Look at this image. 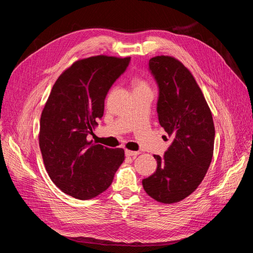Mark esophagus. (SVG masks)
Returning <instances> with one entry per match:
<instances>
[{
	"instance_id": "esophagus-1",
	"label": "esophagus",
	"mask_w": 253,
	"mask_h": 253,
	"mask_svg": "<svg viewBox=\"0 0 253 253\" xmlns=\"http://www.w3.org/2000/svg\"><path fill=\"white\" fill-rule=\"evenodd\" d=\"M139 154V152H134V151H129V150H126V155L129 156V157H136L137 155Z\"/></svg>"
}]
</instances>
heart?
Returning a JSON list of instances; mask_svg holds the SVG:
<instances>
[{"instance_id":"b5f03b06","label":"heart","mask_w":253,"mask_h":253,"mask_svg":"<svg viewBox=\"0 0 253 253\" xmlns=\"http://www.w3.org/2000/svg\"><path fill=\"white\" fill-rule=\"evenodd\" d=\"M134 85H135V88H137V87H148L147 84H145V82L140 81V80H135Z\"/></svg>"}]
</instances>
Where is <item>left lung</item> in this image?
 <instances>
[{
	"instance_id": "left-lung-1",
	"label": "left lung",
	"mask_w": 253,
	"mask_h": 253,
	"mask_svg": "<svg viewBox=\"0 0 253 253\" xmlns=\"http://www.w3.org/2000/svg\"><path fill=\"white\" fill-rule=\"evenodd\" d=\"M149 72L158 86L159 124L171 144L163 157L154 155L157 169L142 179V186L155 201L173 204L194 192L204 179L213 156L215 128L200 86L178 60L154 57Z\"/></svg>"
}]
</instances>
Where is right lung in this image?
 I'll list each match as a JSON object with an SVG mask.
<instances>
[{
    "mask_svg": "<svg viewBox=\"0 0 253 253\" xmlns=\"http://www.w3.org/2000/svg\"><path fill=\"white\" fill-rule=\"evenodd\" d=\"M129 61L108 56L77 61L53 84L44 106L39 144L45 168L62 192L78 200H90L108 189L125 160L124 149H109L87 137Z\"/></svg>",
    "mask_w": 253,
    "mask_h": 253,
    "instance_id": "1",
    "label": "right lung"
}]
</instances>
